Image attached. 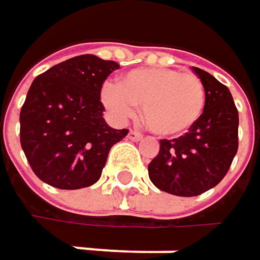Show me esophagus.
Here are the masks:
<instances>
[{
  "mask_svg": "<svg viewBox=\"0 0 260 260\" xmlns=\"http://www.w3.org/2000/svg\"><path fill=\"white\" fill-rule=\"evenodd\" d=\"M128 137H129V140H132V141H140L143 138V135L138 131H129Z\"/></svg>",
  "mask_w": 260,
  "mask_h": 260,
  "instance_id": "1",
  "label": "esophagus"
}]
</instances>
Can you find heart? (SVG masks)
<instances>
[{
	"mask_svg": "<svg viewBox=\"0 0 260 260\" xmlns=\"http://www.w3.org/2000/svg\"><path fill=\"white\" fill-rule=\"evenodd\" d=\"M101 99L117 120H125L141 107L149 129L161 137H175L202 117L206 88L194 74L169 68H141L125 74L119 84H105Z\"/></svg>",
	"mask_w": 260,
	"mask_h": 260,
	"instance_id": "b5f03b06",
	"label": "heart"
}]
</instances>
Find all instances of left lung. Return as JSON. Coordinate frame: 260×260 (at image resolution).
<instances>
[{
  "label": "left lung",
  "instance_id": "1",
  "mask_svg": "<svg viewBox=\"0 0 260 260\" xmlns=\"http://www.w3.org/2000/svg\"><path fill=\"white\" fill-rule=\"evenodd\" d=\"M192 71L206 88L203 114L183 135L161 140L147 167L156 188L181 197L200 196L218 185L238 152L239 119L229 88L199 68Z\"/></svg>",
  "mask_w": 260,
  "mask_h": 260
}]
</instances>
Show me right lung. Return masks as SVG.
Listing matches in <instances>:
<instances>
[{
  "label": "right lung",
  "instance_id": "right-lung-1",
  "mask_svg": "<svg viewBox=\"0 0 260 260\" xmlns=\"http://www.w3.org/2000/svg\"><path fill=\"white\" fill-rule=\"evenodd\" d=\"M116 69V61L84 54L32 81L19 116L21 146L40 181L60 189L99 181L110 149L129 132L102 117V84Z\"/></svg>",
  "mask_w": 260,
  "mask_h": 260
}]
</instances>
